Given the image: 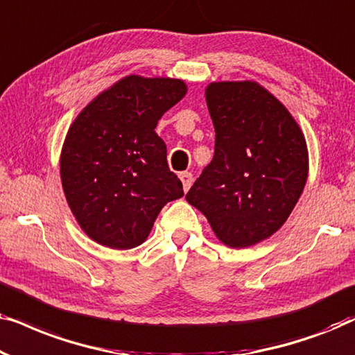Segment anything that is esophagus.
I'll list each match as a JSON object with an SVG mask.
<instances>
[{
    "mask_svg": "<svg viewBox=\"0 0 355 355\" xmlns=\"http://www.w3.org/2000/svg\"><path fill=\"white\" fill-rule=\"evenodd\" d=\"M179 179H181V182H182L184 192H187L189 189H191L192 182H193V176L191 173H181V174H179Z\"/></svg>",
    "mask_w": 355,
    "mask_h": 355,
    "instance_id": "1",
    "label": "esophagus"
}]
</instances>
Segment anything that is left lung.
<instances>
[{"instance_id":"obj_1","label":"left lung","mask_w":355,"mask_h":355,"mask_svg":"<svg viewBox=\"0 0 355 355\" xmlns=\"http://www.w3.org/2000/svg\"><path fill=\"white\" fill-rule=\"evenodd\" d=\"M215 155L187 192L218 239L244 249L273 236L294 210L309 176L304 132L288 108L254 80L205 89Z\"/></svg>"}]
</instances>
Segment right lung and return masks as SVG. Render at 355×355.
Segmentation results:
<instances>
[{
	"instance_id": "1",
	"label": "right lung",
	"mask_w": 355,
	"mask_h": 355,
	"mask_svg": "<svg viewBox=\"0 0 355 355\" xmlns=\"http://www.w3.org/2000/svg\"><path fill=\"white\" fill-rule=\"evenodd\" d=\"M186 94L181 79L132 74L95 96L71 124L60 158L62 191L90 239L118 250L137 247L162 208L184 196L155 129Z\"/></svg>"
}]
</instances>
